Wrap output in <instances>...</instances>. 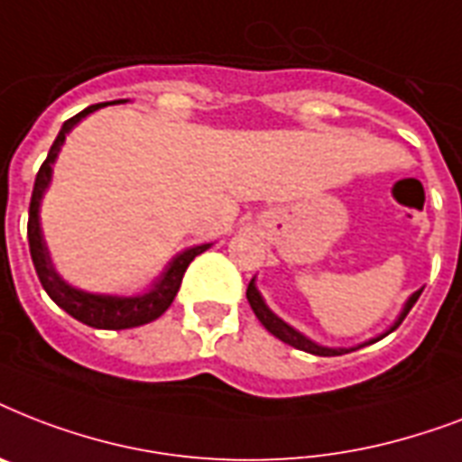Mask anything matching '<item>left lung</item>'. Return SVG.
I'll list each match as a JSON object with an SVG mask.
<instances>
[{
	"label": "left lung",
	"instance_id": "left-lung-1",
	"mask_svg": "<svg viewBox=\"0 0 462 462\" xmlns=\"http://www.w3.org/2000/svg\"><path fill=\"white\" fill-rule=\"evenodd\" d=\"M420 295H422V290H417V292H412V295L408 297V302L402 304V311L398 314V319L393 321V326H391L388 330H383L381 336L372 337V340H366V343H362V345H355V347H328V345L314 343L311 337H307L304 333H300L297 328H292L290 323L282 321L281 316L273 314V311H271V307L266 304V300H263V295L259 292V288H256V278H252L249 288H246V300H249V304H252V309H254V314H256V319L263 323V328H266L268 333H273L278 340L292 345V347H297V350H304V352H309V355H319V357H336V355H345V352L359 350V347H365V345H372V343H376V340H381V337H386L388 333H393V330L401 326L402 319L408 316L410 309L415 307V302L420 300Z\"/></svg>",
	"mask_w": 462,
	"mask_h": 462
}]
</instances>
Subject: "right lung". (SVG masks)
Here are the masks:
<instances>
[{
    "label": "right lung",
    "instance_id": "add662e5",
    "mask_svg": "<svg viewBox=\"0 0 462 462\" xmlns=\"http://www.w3.org/2000/svg\"><path fill=\"white\" fill-rule=\"evenodd\" d=\"M125 103V100H112V103H97L86 107L83 112H79L76 117L67 119L61 125L57 139H54L50 153H47L45 162L38 170V177H35V187H32L31 196V216H28V245H31V259L32 266H35V273H38L42 288L57 307H61L67 314H71L76 321L86 323V326H93V328L103 330H125V328H136V326H143V323L155 321L158 316H162L167 311V307L172 304V300L180 292L181 278H184V271L191 261L208 249L210 245H196L189 246L184 252H180L170 263L165 266V271L153 281V285L141 292V295H100V292H88V290L74 288L69 285L54 268L52 259H50V249H47L45 235H42V225H40V203H42V196H45L50 181H52V165L57 155H60L64 141H67V134L74 129L83 117H88L100 107H107V105Z\"/></svg>",
    "mask_w": 462,
    "mask_h": 462
}]
</instances>
